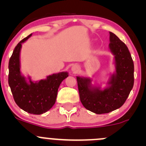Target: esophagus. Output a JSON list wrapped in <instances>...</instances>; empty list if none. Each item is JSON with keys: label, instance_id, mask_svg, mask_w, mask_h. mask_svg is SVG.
I'll return each instance as SVG.
<instances>
[{"label": "esophagus", "instance_id": "obj_1", "mask_svg": "<svg viewBox=\"0 0 146 146\" xmlns=\"http://www.w3.org/2000/svg\"><path fill=\"white\" fill-rule=\"evenodd\" d=\"M79 69H80V68H79V66L78 65H73L71 68V70L73 73H78Z\"/></svg>", "mask_w": 146, "mask_h": 146}]
</instances>
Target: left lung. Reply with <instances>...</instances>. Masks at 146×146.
I'll return each mask as SVG.
<instances>
[{
  "instance_id": "8db88e82",
  "label": "left lung",
  "mask_w": 146,
  "mask_h": 146,
  "mask_svg": "<svg viewBox=\"0 0 146 146\" xmlns=\"http://www.w3.org/2000/svg\"><path fill=\"white\" fill-rule=\"evenodd\" d=\"M109 48L114 55L115 70L110 75L107 86L92 85L88 77L77 76L80 99L85 109L98 114L120 108L129 97L134 82V65L127 46L117 35L110 32Z\"/></svg>"
}]
</instances>
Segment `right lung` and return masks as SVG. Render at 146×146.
Masks as SVG:
<instances>
[{"mask_svg":"<svg viewBox=\"0 0 146 146\" xmlns=\"http://www.w3.org/2000/svg\"><path fill=\"white\" fill-rule=\"evenodd\" d=\"M20 41L10 58L8 84L15 102L19 107L29 114H42L55 104L60 84L68 76L67 71L48 76L46 79L33 81L30 76L25 77L20 70L22 44L32 36Z\"/></svg>","mask_w":146,"mask_h":146,"instance_id":"add662e5","label":"right lung"}]
</instances>
